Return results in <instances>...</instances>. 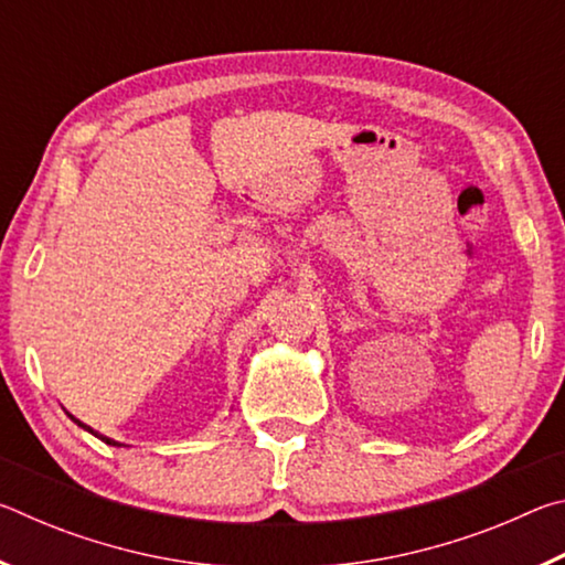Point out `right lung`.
Here are the masks:
<instances>
[{
  "instance_id": "add662e5",
  "label": "right lung",
  "mask_w": 565,
  "mask_h": 565,
  "mask_svg": "<svg viewBox=\"0 0 565 565\" xmlns=\"http://www.w3.org/2000/svg\"><path fill=\"white\" fill-rule=\"evenodd\" d=\"M70 418L74 420V424H76V426H82V428H84V431H89L92 436H97V438H102V441H104V444H109V446H121L119 441H114V438H109V436H104V434H99V431H94V428H92V426H87V424H82V420H79V418H74L72 414H70Z\"/></svg>"
}]
</instances>
